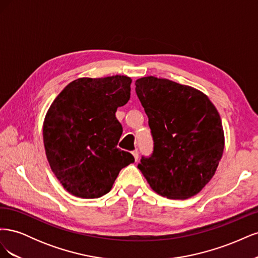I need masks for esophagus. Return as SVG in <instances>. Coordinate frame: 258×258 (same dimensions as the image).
<instances>
[{"label": "esophagus", "mask_w": 258, "mask_h": 258, "mask_svg": "<svg viewBox=\"0 0 258 258\" xmlns=\"http://www.w3.org/2000/svg\"><path fill=\"white\" fill-rule=\"evenodd\" d=\"M132 155H134V157H135V159H136V160H138V159H139V151H138V150L132 151Z\"/></svg>", "instance_id": "obj_1"}]
</instances>
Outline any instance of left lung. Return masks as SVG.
<instances>
[{"instance_id":"8db88e82","label":"left lung","mask_w":258,"mask_h":258,"mask_svg":"<svg viewBox=\"0 0 258 258\" xmlns=\"http://www.w3.org/2000/svg\"><path fill=\"white\" fill-rule=\"evenodd\" d=\"M154 141L138 168L154 191L169 199L197 195L213 177L224 152L220 114L190 86L154 76L136 82Z\"/></svg>"}]
</instances>
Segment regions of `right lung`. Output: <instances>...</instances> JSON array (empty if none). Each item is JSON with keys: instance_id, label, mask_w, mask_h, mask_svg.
<instances>
[{"instance_id": "add662e5", "label": "right lung", "mask_w": 258, "mask_h": 258, "mask_svg": "<svg viewBox=\"0 0 258 258\" xmlns=\"http://www.w3.org/2000/svg\"><path fill=\"white\" fill-rule=\"evenodd\" d=\"M131 79L115 75L70 83L51 103L43 124L47 160L73 196L93 199L111 190L119 171L135 161L117 147L122 127L117 107L130 99Z\"/></svg>"}]
</instances>
